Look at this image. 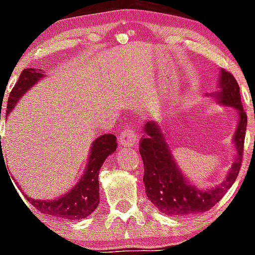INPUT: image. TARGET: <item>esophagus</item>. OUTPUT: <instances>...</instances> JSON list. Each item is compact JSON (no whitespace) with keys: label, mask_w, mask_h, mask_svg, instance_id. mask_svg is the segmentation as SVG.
Returning a JSON list of instances; mask_svg holds the SVG:
<instances>
[{"label":"esophagus","mask_w":255,"mask_h":255,"mask_svg":"<svg viewBox=\"0 0 255 255\" xmlns=\"http://www.w3.org/2000/svg\"><path fill=\"white\" fill-rule=\"evenodd\" d=\"M137 140L138 135L134 133V129H133L132 126L126 125V127L120 133V144L130 147V145L137 144Z\"/></svg>","instance_id":"34e87169"}]
</instances>
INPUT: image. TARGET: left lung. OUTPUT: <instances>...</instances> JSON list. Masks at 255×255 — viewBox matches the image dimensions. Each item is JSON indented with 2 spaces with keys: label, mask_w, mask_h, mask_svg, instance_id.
<instances>
[{
  "label": "left lung",
  "mask_w": 255,
  "mask_h": 255,
  "mask_svg": "<svg viewBox=\"0 0 255 255\" xmlns=\"http://www.w3.org/2000/svg\"><path fill=\"white\" fill-rule=\"evenodd\" d=\"M219 91L212 93L221 105L233 107L238 113V126L233 137L236 145V160L223 183L211 188H197L184 177L173 158L172 150L167 143V135L160 126L149 121L144 126V135L139 143V153L144 164L143 183L148 199L168 216L185 217L202 213L213 208L233 185L238 177L243 158L244 138L247 130V113L241 101L238 82L232 73L221 70L218 81Z\"/></svg>",
  "instance_id": "left-lung-1"
}]
</instances>
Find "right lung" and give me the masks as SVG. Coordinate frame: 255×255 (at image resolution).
<instances>
[{"mask_svg":"<svg viewBox=\"0 0 255 255\" xmlns=\"http://www.w3.org/2000/svg\"><path fill=\"white\" fill-rule=\"evenodd\" d=\"M43 72L34 68L22 71L16 86L12 88L7 102L6 115H9L19 98L32 87L34 83L43 78ZM1 138V137H0ZM1 140V139H0ZM117 149V138L113 134H103L96 138L91 145V153L86 165L85 174L77 184L70 189L65 196L53 201H38L27 197L29 203L41 213L54 218H65L68 221L83 219L95 212L100 203V182L98 174L103 162L110 154Z\"/></svg>","mask_w":255,"mask_h":255,"instance_id":"right-lung-1","label":"right lung"}]
</instances>
